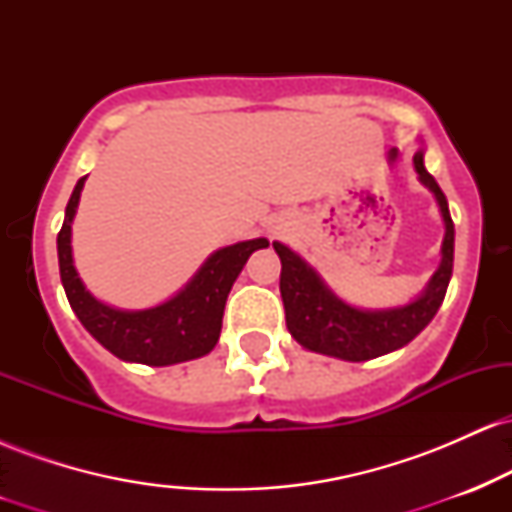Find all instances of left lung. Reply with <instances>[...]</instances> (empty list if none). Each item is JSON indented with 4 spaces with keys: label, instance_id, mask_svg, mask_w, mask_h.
I'll return each instance as SVG.
<instances>
[{
    "label": "left lung",
    "instance_id": "obj_1",
    "mask_svg": "<svg viewBox=\"0 0 512 512\" xmlns=\"http://www.w3.org/2000/svg\"><path fill=\"white\" fill-rule=\"evenodd\" d=\"M416 173L428 190L438 199L445 221L443 260L433 274L428 289L414 303L395 310H356L339 301L320 281L313 269L286 245L274 243L281 260L279 291L286 310V327L298 344L317 354L337 356L344 361H368V358L390 354L399 346L409 344L433 315L438 313L448 291L452 276V255H455V226H452L448 199L438 187L436 178L424 166V154L416 151Z\"/></svg>",
    "mask_w": 512,
    "mask_h": 512
}]
</instances>
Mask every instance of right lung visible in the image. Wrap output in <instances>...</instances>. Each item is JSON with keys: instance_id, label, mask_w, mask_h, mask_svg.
Segmentation results:
<instances>
[{"instance_id": "obj_1", "label": "right lung", "mask_w": 512, "mask_h": 512, "mask_svg": "<svg viewBox=\"0 0 512 512\" xmlns=\"http://www.w3.org/2000/svg\"><path fill=\"white\" fill-rule=\"evenodd\" d=\"M84 180L86 175L76 182L64 223L57 233L62 286L81 325L122 361L170 366L209 354L219 342L223 308L233 281L238 279L252 252L267 248V238L245 240L214 252L195 279L185 286V291L158 308L137 310V313L108 308L86 291L72 260V219L84 190Z\"/></svg>"}]
</instances>
